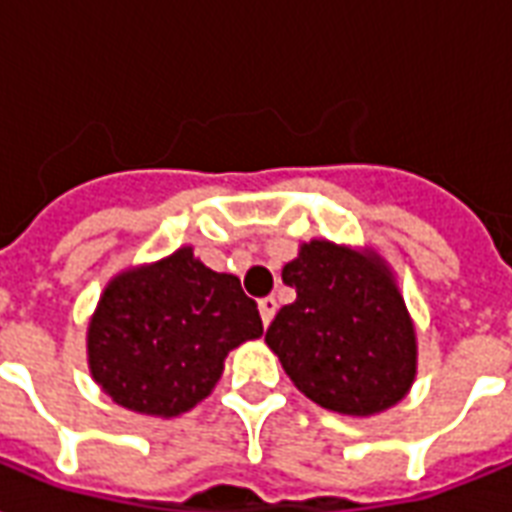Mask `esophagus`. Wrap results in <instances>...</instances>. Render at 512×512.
Wrapping results in <instances>:
<instances>
[{
	"mask_svg": "<svg viewBox=\"0 0 512 512\" xmlns=\"http://www.w3.org/2000/svg\"><path fill=\"white\" fill-rule=\"evenodd\" d=\"M257 309H260V317H263V325H271V320H274L276 314V301L268 295V298H260V304H257Z\"/></svg>",
	"mask_w": 512,
	"mask_h": 512,
	"instance_id": "esophagus-1",
	"label": "esophagus"
}]
</instances>
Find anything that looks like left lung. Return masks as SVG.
Segmentation results:
<instances>
[{
  "label": "left lung",
  "mask_w": 512,
  "mask_h": 512,
  "mask_svg": "<svg viewBox=\"0 0 512 512\" xmlns=\"http://www.w3.org/2000/svg\"><path fill=\"white\" fill-rule=\"evenodd\" d=\"M293 304L266 344L306 399L339 415H377L407 396L418 339L391 268L377 252L314 238L282 268Z\"/></svg>",
  "instance_id": "1"
}]
</instances>
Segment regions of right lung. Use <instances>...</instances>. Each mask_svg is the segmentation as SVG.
<instances>
[{"label":"right lung","instance_id":"right-lung-1","mask_svg":"<svg viewBox=\"0 0 512 512\" xmlns=\"http://www.w3.org/2000/svg\"><path fill=\"white\" fill-rule=\"evenodd\" d=\"M260 333L238 276L211 271L181 246L102 290L86 333L89 372L124 410L176 418L214 391L227 352Z\"/></svg>","mask_w":512,"mask_h":512}]
</instances>
